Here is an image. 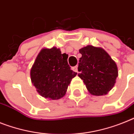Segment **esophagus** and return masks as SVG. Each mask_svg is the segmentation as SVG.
I'll use <instances>...</instances> for the list:
<instances>
[{
  "label": "esophagus",
  "mask_w": 134,
  "mask_h": 134,
  "mask_svg": "<svg viewBox=\"0 0 134 134\" xmlns=\"http://www.w3.org/2000/svg\"><path fill=\"white\" fill-rule=\"evenodd\" d=\"M72 70L74 71H75V72H78L77 71V66H75V67H72Z\"/></svg>",
  "instance_id": "esophagus-1"
}]
</instances>
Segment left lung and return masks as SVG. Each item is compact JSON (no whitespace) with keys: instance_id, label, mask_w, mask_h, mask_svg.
Returning a JSON list of instances; mask_svg holds the SVG:
<instances>
[{"instance_id":"8db88e82","label":"left lung","mask_w":134,"mask_h":134,"mask_svg":"<svg viewBox=\"0 0 134 134\" xmlns=\"http://www.w3.org/2000/svg\"><path fill=\"white\" fill-rule=\"evenodd\" d=\"M78 76L86 88L95 96L106 95L114 86L118 77L116 64L102 48L87 46L79 50Z\"/></svg>"}]
</instances>
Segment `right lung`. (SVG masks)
<instances>
[{"instance_id":"obj_1","label":"right lung","mask_w":134,"mask_h":134,"mask_svg":"<svg viewBox=\"0 0 134 134\" xmlns=\"http://www.w3.org/2000/svg\"><path fill=\"white\" fill-rule=\"evenodd\" d=\"M67 58L68 55L61 54L56 47L40 51L31 69V82L39 95L53 100L65 95L77 74L71 70Z\"/></svg>"}]
</instances>
